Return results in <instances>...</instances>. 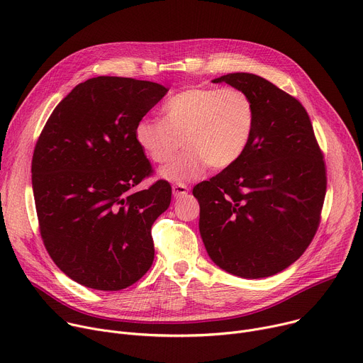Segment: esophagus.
Instances as JSON below:
<instances>
[{"label": "esophagus", "instance_id": "obj_1", "mask_svg": "<svg viewBox=\"0 0 363 363\" xmlns=\"http://www.w3.org/2000/svg\"><path fill=\"white\" fill-rule=\"evenodd\" d=\"M189 188L185 184H177L172 186V194L175 199H181V196H185L188 194Z\"/></svg>", "mask_w": 363, "mask_h": 363}]
</instances>
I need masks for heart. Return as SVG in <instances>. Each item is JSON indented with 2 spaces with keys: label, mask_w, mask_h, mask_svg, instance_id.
<instances>
[{
  "label": "heart",
  "mask_w": 363,
  "mask_h": 363,
  "mask_svg": "<svg viewBox=\"0 0 363 363\" xmlns=\"http://www.w3.org/2000/svg\"><path fill=\"white\" fill-rule=\"evenodd\" d=\"M163 120L142 118L135 127L139 147L155 163L169 162L181 147L186 150L160 178L184 182L199 178L207 168L221 171L245 153L255 127L250 96L239 88H186L162 107Z\"/></svg>",
  "instance_id": "1"
}]
</instances>
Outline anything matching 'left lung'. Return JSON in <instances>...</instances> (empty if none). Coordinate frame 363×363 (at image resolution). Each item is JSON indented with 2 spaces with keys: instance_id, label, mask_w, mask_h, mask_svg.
Masks as SVG:
<instances>
[{
  "instance_id": "8db88e82",
  "label": "left lung",
  "mask_w": 363,
  "mask_h": 363,
  "mask_svg": "<svg viewBox=\"0 0 363 363\" xmlns=\"http://www.w3.org/2000/svg\"><path fill=\"white\" fill-rule=\"evenodd\" d=\"M245 91L255 127L242 157L195 185L200 235L211 260L247 279L275 275L311 243L325 195V168L298 100L255 74L213 79Z\"/></svg>"
}]
</instances>
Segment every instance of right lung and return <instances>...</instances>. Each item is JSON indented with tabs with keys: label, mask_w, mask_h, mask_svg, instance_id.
<instances>
[{
	"label": "right lung",
	"mask_w": 363,
	"mask_h": 363,
	"mask_svg": "<svg viewBox=\"0 0 363 363\" xmlns=\"http://www.w3.org/2000/svg\"><path fill=\"white\" fill-rule=\"evenodd\" d=\"M169 89L150 81L96 77L50 114L31 160L40 235L75 282L120 291L152 267V224L171 204L164 181L131 192L152 172L136 124Z\"/></svg>",
	"instance_id": "1"
}]
</instances>
